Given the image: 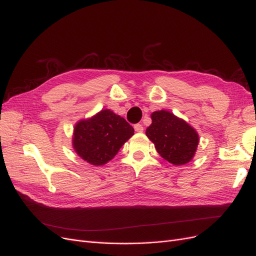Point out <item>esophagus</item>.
Returning <instances> with one entry per match:
<instances>
[{
	"mask_svg": "<svg viewBox=\"0 0 256 256\" xmlns=\"http://www.w3.org/2000/svg\"><path fill=\"white\" fill-rule=\"evenodd\" d=\"M134 128H135L137 133H142V132H144V126L142 124H135Z\"/></svg>",
	"mask_w": 256,
	"mask_h": 256,
	"instance_id": "esophagus-1",
	"label": "esophagus"
}]
</instances>
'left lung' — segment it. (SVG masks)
I'll list each match as a JSON object with an SVG mask.
<instances>
[{
  "mask_svg": "<svg viewBox=\"0 0 256 256\" xmlns=\"http://www.w3.org/2000/svg\"><path fill=\"white\" fill-rule=\"evenodd\" d=\"M152 123L146 135L164 160L182 166L190 162L199 144V135L188 123L168 110L151 114Z\"/></svg>",
  "mask_w": 256,
  "mask_h": 256,
  "instance_id": "obj_1",
  "label": "left lung"
}]
</instances>
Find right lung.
I'll return each mask as SVG.
<instances>
[{
  "label": "right lung",
  "instance_id": "1",
  "mask_svg": "<svg viewBox=\"0 0 256 256\" xmlns=\"http://www.w3.org/2000/svg\"><path fill=\"white\" fill-rule=\"evenodd\" d=\"M133 135L134 128L124 118L110 110H102L74 126L72 146L82 160L102 166L112 160Z\"/></svg>",
  "mask_w": 256,
  "mask_h": 256
}]
</instances>
